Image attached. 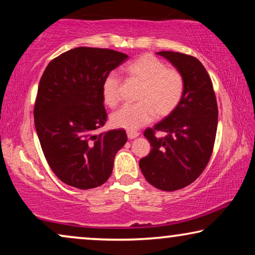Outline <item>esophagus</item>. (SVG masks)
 <instances>
[{
    "instance_id": "1",
    "label": "esophagus",
    "mask_w": 255,
    "mask_h": 255,
    "mask_svg": "<svg viewBox=\"0 0 255 255\" xmlns=\"http://www.w3.org/2000/svg\"><path fill=\"white\" fill-rule=\"evenodd\" d=\"M139 135V133L137 131H128V139H134L137 138Z\"/></svg>"
}]
</instances>
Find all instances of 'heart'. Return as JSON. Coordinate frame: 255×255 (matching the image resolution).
Instances as JSON below:
<instances>
[{
	"instance_id": "b5f03b06",
	"label": "heart",
	"mask_w": 255,
	"mask_h": 255,
	"mask_svg": "<svg viewBox=\"0 0 255 255\" xmlns=\"http://www.w3.org/2000/svg\"><path fill=\"white\" fill-rule=\"evenodd\" d=\"M123 72L131 81L140 83L135 95L138 103L125 106L113 114L111 124L127 131H135L151 122L154 116L166 117L182 100L184 80L182 74L152 54H142L124 66ZM121 81L109 74L102 82V99L114 108L120 101Z\"/></svg>"
}]
</instances>
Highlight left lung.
<instances>
[{
  "label": "left lung",
  "instance_id": "left-lung-1",
  "mask_svg": "<svg viewBox=\"0 0 255 255\" xmlns=\"http://www.w3.org/2000/svg\"><path fill=\"white\" fill-rule=\"evenodd\" d=\"M183 76L184 93L174 111L144 135L151 152L140 159L142 175L153 187L174 191L193 183L201 175L214 148L218 108L212 82L198 59L179 52L161 51ZM165 131V137L155 135Z\"/></svg>",
  "mask_w": 255,
  "mask_h": 255
}]
</instances>
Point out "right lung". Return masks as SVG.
Returning a JSON list of instances; mask_svg holds the SVG:
<instances>
[{
    "label": "right lung",
    "mask_w": 255,
    "mask_h": 255,
    "mask_svg": "<svg viewBox=\"0 0 255 255\" xmlns=\"http://www.w3.org/2000/svg\"><path fill=\"white\" fill-rule=\"evenodd\" d=\"M128 57L95 47L69 50L47 65L34 104L36 131L48 165L62 182L92 189L107 182L123 128L97 134L107 122L102 82Z\"/></svg>",
    "instance_id": "add662e5"
}]
</instances>
